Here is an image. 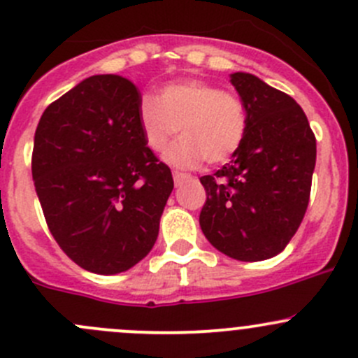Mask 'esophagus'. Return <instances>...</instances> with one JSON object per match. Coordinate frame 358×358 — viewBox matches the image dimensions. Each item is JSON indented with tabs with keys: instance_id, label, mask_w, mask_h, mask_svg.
Segmentation results:
<instances>
[{
	"instance_id": "34e87169",
	"label": "esophagus",
	"mask_w": 358,
	"mask_h": 358,
	"mask_svg": "<svg viewBox=\"0 0 358 358\" xmlns=\"http://www.w3.org/2000/svg\"><path fill=\"white\" fill-rule=\"evenodd\" d=\"M190 178V175H187V173H182V171H173V180H175L176 185H180V183L183 182V180Z\"/></svg>"
}]
</instances>
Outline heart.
Here are the masks:
<instances>
[{"label":"heart","instance_id":"1","mask_svg":"<svg viewBox=\"0 0 358 358\" xmlns=\"http://www.w3.org/2000/svg\"><path fill=\"white\" fill-rule=\"evenodd\" d=\"M138 122L147 145L161 152L182 129V140L166 154L171 164L190 168L206 159L229 161L243 145L248 107L239 95L199 79L169 83L161 96L145 93L138 100Z\"/></svg>","mask_w":358,"mask_h":358}]
</instances>
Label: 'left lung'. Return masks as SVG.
<instances>
[{
    "label": "left lung",
    "mask_w": 358,
    "mask_h": 358,
    "mask_svg": "<svg viewBox=\"0 0 358 358\" xmlns=\"http://www.w3.org/2000/svg\"><path fill=\"white\" fill-rule=\"evenodd\" d=\"M248 107L243 145L222 169L201 176L206 239L241 262L279 255L310 201L317 142L305 112L287 93L246 72L230 76Z\"/></svg>",
    "instance_id": "8db88e82"
}]
</instances>
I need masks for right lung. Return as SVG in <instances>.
Segmentation results:
<instances>
[{"label":"right lung","mask_w":358,"mask_h":358,"mask_svg":"<svg viewBox=\"0 0 358 358\" xmlns=\"http://www.w3.org/2000/svg\"><path fill=\"white\" fill-rule=\"evenodd\" d=\"M140 92L92 76L50 103L34 135L32 180L46 225L81 268L124 272L145 258L173 190L138 122Z\"/></svg>","instance_id":"1"}]
</instances>
